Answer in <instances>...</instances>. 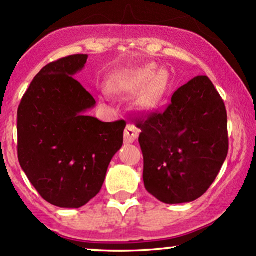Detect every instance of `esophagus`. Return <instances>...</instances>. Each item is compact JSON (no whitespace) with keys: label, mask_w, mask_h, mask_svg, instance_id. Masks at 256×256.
Wrapping results in <instances>:
<instances>
[{"label":"esophagus","mask_w":256,"mask_h":256,"mask_svg":"<svg viewBox=\"0 0 256 256\" xmlns=\"http://www.w3.org/2000/svg\"><path fill=\"white\" fill-rule=\"evenodd\" d=\"M138 134H140V130H138L136 126L134 124H128L126 126L124 132L125 143H134L138 138Z\"/></svg>","instance_id":"1"}]
</instances>
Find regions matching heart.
Instances as JSON below:
<instances>
[{
	"label": "heart",
	"instance_id": "b5f03b06",
	"mask_svg": "<svg viewBox=\"0 0 256 256\" xmlns=\"http://www.w3.org/2000/svg\"><path fill=\"white\" fill-rule=\"evenodd\" d=\"M158 67L154 66V64H148V66L143 67L140 72H138V76H140V79L142 80V83H149L154 79L158 75ZM167 88V79L164 77V76L158 74L156 79L152 83V89L149 90L148 95H146V104H156L158 100L164 95Z\"/></svg>",
	"mask_w": 256,
	"mask_h": 256
}]
</instances>
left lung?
<instances>
[{
    "label": "left lung",
    "instance_id": "8db88e82",
    "mask_svg": "<svg viewBox=\"0 0 256 256\" xmlns=\"http://www.w3.org/2000/svg\"><path fill=\"white\" fill-rule=\"evenodd\" d=\"M146 192L168 204L201 198L228 150V114L218 91L198 76L173 94L164 113L138 120Z\"/></svg>",
    "mask_w": 256,
    "mask_h": 256
}]
</instances>
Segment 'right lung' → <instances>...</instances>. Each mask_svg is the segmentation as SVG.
I'll list each match as a JSON object with an SVG mask.
<instances>
[{"instance_id": "right-lung-1", "label": "right lung", "mask_w": 256, "mask_h": 256, "mask_svg": "<svg viewBox=\"0 0 256 256\" xmlns=\"http://www.w3.org/2000/svg\"><path fill=\"white\" fill-rule=\"evenodd\" d=\"M86 60L78 54L46 64L18 108L20 166L40 195L61 208H79L98 195L124 140V120L86 114L96 101L73 78Z\"/></svg>"}]
</instances>
